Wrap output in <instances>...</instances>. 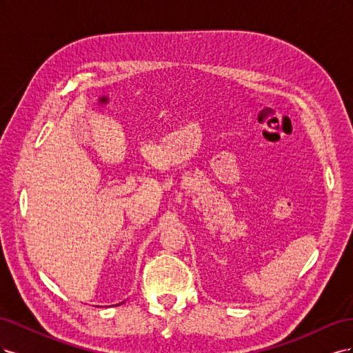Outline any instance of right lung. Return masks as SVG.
Instances as JSON below:
<instances>
[{"label": "right lung", "instance_id": "1", "mask_svg": "<svg viewBox=\"0 0 353 353\" xmlns=\"http://www.w3.org/2000/svg\"><path fill=\"white\" fill-rule=\"evenodd\" d=\"M119 305H121V303H119Z\"/></svg>", "mask_w": 353, "mask_h": 353}]
</instances>
